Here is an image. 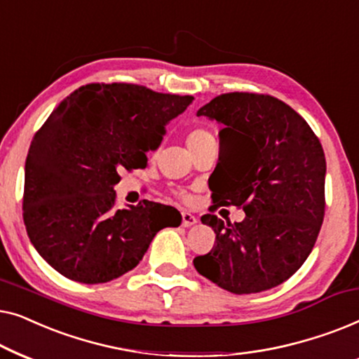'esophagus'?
Masks as SVG:
<instances>
[{"mask_svg": "<svg viewBox=\"0 0 359 359\" xmlns=\"http://www.w3.org/2000/svg\"><path fill=\"white\" fill-rule=\"evenodd\" d=\"M181 217H183V227H193V225L198 224V217L196 215H193L191 212H183L181 214Z\"/></svg>", "mask_w": 359, "mask_h": 359, "instance_id": "obj_1", "label": "esophagus"}]
</instances>
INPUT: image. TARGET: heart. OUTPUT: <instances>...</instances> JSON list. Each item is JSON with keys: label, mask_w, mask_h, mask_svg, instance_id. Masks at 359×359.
Returning a JSON list of instances; mask_svg holds the SVG:
<instances>
[{"label": "heart", "mask_w": 359, "mask_h": 359, "mask_svg": "<svg viewBox=\"0 0 359 359\" xmlns=\"http://www.w3.org/2000/svg\"><path fill=\"white\" fill-rule=\"evenodd\" d=\"M208 137H210V135L205 130L194 129V130L189 132L188 137H186V144H188V147L189 145H194V144H198V142H201V140L208 139ZM181 196H183V198H186V194H181Z\"/></svg>", "instance_id": "obj_1"}]
</instances>
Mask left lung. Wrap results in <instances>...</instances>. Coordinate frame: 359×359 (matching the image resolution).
<instances>
[{
  "label": "left lung",
  "instance_id": "8db88e82",
  "mask_svg": "<svg viewBox=\"0 0 359 359\" xmlns=\"http://www.w3.org/2000/svg\"><path fill=\"white\" fill-rule=\"evenodd\" d=\"M224 126L209 178L210 209L243 208L242 222L201 217L215 243L194 258L199 274L233 294L276 287L311 255L325 214V155L311 126L286 102L227 93L201 107Z\"/></svg>",
  "mask_w": 359,
  "mask_h": 359
}]
</instances>
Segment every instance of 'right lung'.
Returning a JSON list of instances; mask_svg holds the SVG:
<instances>
[{"instance_id":"obj_1","label":"right lung","mask_w":359,"mask_h":359,"mask_svg":"<svg viewBox=\"0 0 359 359\" xmlns=\"http://www.w3.org/2000/svg\"><path fill=\"white\" fill-rule=\"evenodd\" d=\"M193 96L130 83H91L58 104L36 132L24 175L22 217L34 248L68 279L100 284L144 258L165 227H178L171 205L144 201L116 209L122 170L147 166L165 126Z\"/></svg>"}]
</instances>
